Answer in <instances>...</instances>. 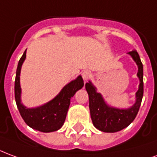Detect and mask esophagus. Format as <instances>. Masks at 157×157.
<instances>
[{"label":"esophagus","instance_id":"1","mask_svg":"<svg viewBox=\"0 0 157 157\" xmlns=\"http://www.w3.org/2000/svg\"><path fill=\"white\" fill-rule=\"evenodd\" d=\"M82 75H83V79L84 80H88L89 78H90V77H91V75H92V74H91V72L90 71H84V72H83V74H82Z\"/></svg>","mask_w":157,"mask_h":157}]
</instances>
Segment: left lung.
Instances as JSON below:
<instances>
[{"label": "left lung", "instance_id": "8db88e82", "mask_svg": "<svg viewBox=\"0 0 157 157\" xmlns=\"http://www.w3.org/2000/svg\"><path fill=\"white\" fill-rule=\"evenodd\" d=\"M129 54L138 65L137 76L140 82L139 90L136 93V102L131 108L127 109L110 108L105 104L101 94L96 92L95 88L93 86L92 83L90 82L85 84L90 99V110L93 124L98 130L104 132L114 133L123 130L135 120L139 111L144 92L143 64L136 50L129 52Z\"/></svg>", "mask_w": 157, "mask_h": 157}]
</instances>
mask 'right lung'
Segmentation results:
<instances>
[{"label": "right lung", "instance_id": "right-lung-1", "mask_svg": "<svg viewBox=\"0 0 157 157\" xmlns=\"http://www.w3.org/2000/svg\"><path fill=\"white\" fill-rule=\"evenodd\" d=\"M26 51L19 60L15 79V99L18 110L27 125L42 132H52L59 130L63 124L71 98L78 90L82 89L83 81L81 76L67 84L54 99L46 105L36 109H27L20 99V72L21 64L26 58Z\"/></svg>", "mask_w": 157, "mask_h": 157}]
</instances>
